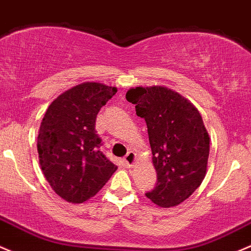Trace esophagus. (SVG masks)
Returning <instances> with one entry per match:
<instances>
[{"mask_svg": "<svg viewBox=\"0 0 251 251\" xmlns=\"http://www.w3.org/2000/svg\"><path fill=\"white\" fill-rule=\"evenodd\" d=\"M124 161H125V165L127 166V167H132L134 162H136V154H134L133 151H128L127 155L124 157Z\"/></svg>", "mask_w": 251, "mask_h": 251, "instance_id": "esophagus-1", "label": "esophagus"}]
</instances>
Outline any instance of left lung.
I'll return each instance as SVG.
<instances>
[{
	"label": "left lung",
	"mask_w": 251,
	"mask_h": 251,
	"mask_svg": "<svg viewBox=\"0 0 251 251\" xmlns=\"http://www.w3.org/2000/svg\"><path fill=\"white\" fill-rule=\"evenodd\" d=\"M126 100L146 120L157 183L146 196L159 207L185 201L207 172L209 136L199 110L163 86L130 89Z\"/></svg>",
	"instance_id": "left-lung-1"
}]
</instances>
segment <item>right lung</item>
Instances as JSON below:
<instances>
[{
	"instance_id": "1",
	"label": "right lung",
	"mask_w": 251,
	"mask_h": 251,
	"mask_svg": "<svg viewBox=\"0 0 251 251\" xmlns=\"http://www.w3.org/2000/svg\"><path fill=\"white\" fill-rule=\"evenodd\" d=\"M117 88L83 83L65 91L44 114L37 138L39 163L51 189L63 200L81 203L95 196L117 171L100 150L95 130L100 109Z\"/></svg>"
}]
</instances>
